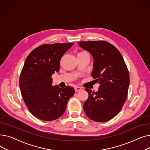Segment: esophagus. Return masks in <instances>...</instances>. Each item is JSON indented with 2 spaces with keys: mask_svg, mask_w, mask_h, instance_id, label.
I'll return each instance as SVG.
<instances>
[{
  "mask_svg": "<svg viewBox=\"0 0 150 150\" xmlns=\"http://www.w3.org/2000/svg\"><path fill=\"white\" fill-rule=\"evenodd\" d=\"M82 88H80V87H78V86H75V91H76V92H78V91H82Z\"/></svg>",
  "mask_w": 150,
  "mask_h": 150,
  "instance_id": "34e87169",
  "label": "esophagus"
}]
</instances>
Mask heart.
I'll use <instances>...</instances> for the list:
<instances>
[{"label":"heart","instance_id":"heart-1","mask_svg":"<svg viewBox=\"0 0 150 150\" xmlns=\"http://www.w3.org/2000/svg\"><path fill=\"white\" fill-rule=\"evenodd\" d=\"M83 52H79L78 53H83Z\"/></svg>","mask_w":150,"mask_h":150}]
</instances>
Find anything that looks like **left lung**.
Returning <instances> with one entry per match:
<instances>
[{
  "mask_svg": "<svg viewBox=\"0 0 150 150\" xmlns=\"http://www.w3.org/2000/svg\"><path fill=\"white\" fill-rule=\"evenodd\" d=\"M78 45L92 54L91 75L100 84L97 92L85 89L89 97L84 103V112L93 121L107 122L120 111L127 98V66L119 51L106 41H81Z\"/></svg>",
  "mask_w": 150,
  "mask_h": 150,
  "instance_id": "1",
  "label": "left lung"
}]
</instances>
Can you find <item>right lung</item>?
I'll return each mask as SVG.
<instances>
[{
  "label": "right lung",
  "instance_id": "obj_1",
  "mask_svg": "<svg viewBox=\"0 0 150 150\" xmlns=\"http://www.w3.org/2000/svg\"><path fill=\"white\" fill-rule=\"evenodd\" d=\"M74 43L43 44L25 59L19 78L23 101L29 111L44 121L56 120L64 114L74 89L52 85V75L59 70L60 60Z\"/></svg>",
  "mask_w": 150,
  "mask_h": 150
}]
</instances>
